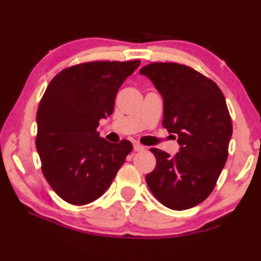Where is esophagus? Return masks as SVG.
Listing matches in <instances>:
<instances>
[{"label":"esophagus","instance_id":"esophagus-1","mask_svg":"<svg viewBox=\"0 0 261 261\" xmlns=\"http://www.w3.org/2000/svg\"><path fill=\"white\" fill-rule=\"evenodd\" d=\"M134 150H136V152H142V150H144V147L142 146V144L135 143L134 144Z\"/></svg>","mask_w":261,"mask_h":261}]
</instances>
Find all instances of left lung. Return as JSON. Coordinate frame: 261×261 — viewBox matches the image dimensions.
<instances>
[{
	"label": "left lung",
	"mask_w": 261,
	"mask_h": 261,
	"mask_svg": "<svg viewBox=\"0 0 261 261\" xmlns=\"http://www.w3.org/2000/svg\"><path fill=\"white\" fill-rule=\"evenodd\" d=\"M140 74L162 95L163 126L180 144L174 156L150 149L156 165L147 185L166 208L190 209L208 198L227 161L232 124L225 97L214 81L177 63H150Z\"/></svg>",
	"instance_id": "left-lung-1"
}]
</instances>
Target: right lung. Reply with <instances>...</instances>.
Instances as JSON below:
<instances>
[{"mask_svg": "<svg viewBox=\"0 0 261 261\" xmlns=\"http://www.w3.org/2000/svg\"><path fill=\"white\" fill-rule=\"evenodd\" d=\"M140 61L90 62L53 77L36 114V148L43 176L65 202L84 205L111 186L133 150L128 141L111 143L97 126L114 111L119 87Z\"/></svg>", "mask_w": 261, "mask_h": 261, "instance_id": "1", "label": "right lung"}]
</instances>
